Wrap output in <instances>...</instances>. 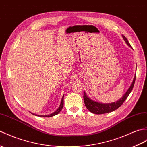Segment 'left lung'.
Here are the masks:
<instances>
[{
  "label": "left lung",
  "instance_id": "1",
  "mask_svg": "<svg viewBox=\"0 0 147 147\" xmlns=\"http://www.w3.org/2000/svg\"><path fill=\"white\" fill-rule=\"evenodd\" d=\"M122 37L123 38L125 42L127 44V45L130 47L131 48H132V47L131 46L130 44H129L127 38H126L123 35H122ZM135 77L136 76L134 77V79L133 80L131 86H129V88H128V90L125 93L123 96L120 99H119L117 101L113 102V103H98V102H96V101H94L88 97L86 95V93L84 91L83 98H84L85 106H86V107L87 108L88 110L90 112L93 113L94 114H97V115L107 113H110L113 111H115V110H117V109H118L119 107H120L123 103V102L125 101L126 99H127L129 96V93H131V91H132L133 88H134V84H135V78H136Z\"/></svg>",
  "mask_w": 147,
  "mask_h": 147
}]
</instances>
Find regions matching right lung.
<instances>
[{
    "mask_svg": "<svg viewBox=\"0 0 147 147\" xmlns=\"http://www.w3.org/2000/svg\"><path fill=\"white\" fill-rule=\"evenodd\" d=\"M63 105H64V95L63 96L62 98V100H61V104L59 105V108H58L56 111H55L54 112H53V113L51 114H49V115H36L34 113H31L32 114H33L34 115H36V116H38V117H53V116H55L56 115H57L61 111V110H62V108L63 107Z\"/></svg>",
    "mask_w": 147,
    "mask_h": 147,
    "instance_id": "1",
    "label": "right lung"
}]
</instances>
